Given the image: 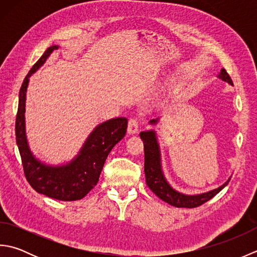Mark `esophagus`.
<instances>
[{
    "label": "esophagus",
    "mask_w": 257,
    "mask_h": 257,
    "mask_svg": "<svg viewBox=\"0 0 257 257\" xmlns=\"http://www.w3.org/2000/svg\"><path fill=\"white\" fill-rule=\"evenodd\" d=\"M139 130V121L137 118H130L129 122H128V134L129 135H135L137 134Z\"/></svg>",
    "instance_id": "1"
}]
</instances>
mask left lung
<instances>
[{"instance_id":"obj_1","label":"left lung","mask_w":257,"mask_h":257,"mask_svg":"<svg viewBox=\"0 0 257 257\" xmlns=\"http://www.w3.org/2000/svg\"><path fill=\"white\" fill-rule=\"evenodd\" d=\"M219 77L222 80L227 81L230 85H233L230 75L227 74L224 68L221 69ZM157 121L158 119H152L150 120V123L156 124ZM140 138L143 139L145 147V176L147 185H148L150 190L158 198H160L162 201L167 202L170 205L177 207H189V209L200 206L205 203V202L211 200L213 196H215L230 182V179H228L225 183H223L217 189L196 195H187L180 193L168 183L165 176H163L161 169L160 149L157 141L156 133L154 130L143 132L140 133Z\"/></svg>"}]
</instances>
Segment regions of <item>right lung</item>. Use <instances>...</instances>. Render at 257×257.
I'll use <instances>...</instances> for the list:
<instances>
[{
  "label": "right lung",
  "mask_w": 257,
  "mask_h": 257,
  "mask_svg": "<svg viewBox=\"0 0 257 257\" xmlns=\"http://www.w3.org/2000/svg\"><path fill=\"white\" fill-rule=\"evenodd\" d=\"M57 45L48 47L34 64L22 84L15 121V136L25 178L36 192L61 201H76L97 184L109 152L127 133L128 120L120 117L97 125L85 141L79 155L64 166H47L33 156L25 135V100L29 78L40 68Z\"/></svg>",
  "instance_id": "right-lung-1"
}]
</instances>
